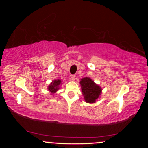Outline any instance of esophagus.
Wrapping results in <instances>:
<instances>
[{"label": "esophagus", "instance_id": "esophagus-1", "mask_svg": "<svg viewBox=\"0 0 148 148\" xmlns=\"http://www.w3.org/2000/svg\"><path fill=\"white\" fill-rule=\"evenodd\" d=\"M75 78H76V76H75V75H71V77H70V79H71L72 81H74Z\"/></svg>", "mask_w": 148, "mask_h": 148}]
</instances>
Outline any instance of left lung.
<instances>
[{"mask_svg":"<svg viewBox=\"0 0 148 148\" xmlns=\"http://www.w3.org/2000/svg\"><path fill=\"white\" fill-rule=\"evenodd\" d=\"M79 84L85 101L89 104L96 102L97 100L101 95L102 91L101 87L88 77L81 79Z\"/></svg>","mask_w":148,"mask_h":148,"instance_id":"8db88e82","label":"left lung"}]
</instances>
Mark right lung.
I'll return each instance as SVG.
<instances>
[{"label":"right lung","mask_w":148,"mask_h":148,"mask_svg":"<svg viewBox=\"0 0 148 148\" xmlns=\"http://www.w3.org/2000/svg\"><path fill=\"white\" fill-rule=\"evenodd\" d=\"M62 84V81L59 79H54L52 81L47 87V89L51 92V95H53L55 92H56L60 89V86Z\"/></svg>","instance_id":"obj_1"}]
</instances>
